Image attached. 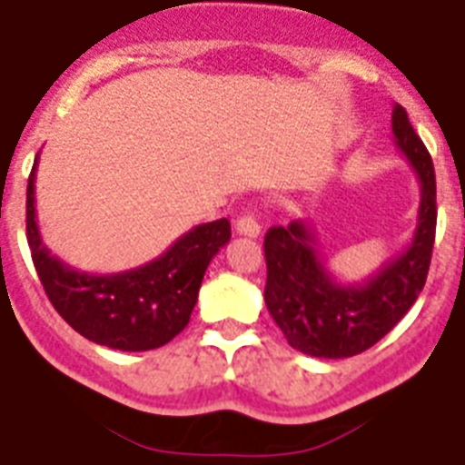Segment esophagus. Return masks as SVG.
<instances>
[{
    "label": "esophagus",
    "instance_id": "34e87169",
    "mask_svg": "<svg viewBox=\"0 0 465 465\" xmlns=\"http://www.w3.org/2000/svg\"><path fill=\"white\" fill-rule=\"evenodd\" d=\"M233 229H236V233L239 236H249V239H256V236H261V223L256 222V216L253 214H243L236 219V223H233Z\"/></svg>",
    "mask_w": 465,
    "mask_h": 465
}]
</instances>
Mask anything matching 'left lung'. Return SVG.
I'll return each instance as SVG.
<instances>
[{"instance_id":"left-lung-1","label":"left lung","mask_w":465,"mask_h":465,"mask_svg":"<svg viewBox=\"0 0 465 465\" xmlns=\"http://www.w3.org/2000/svg\"><path fill=\"white\" fill-rule=\"evenodd\" d=\"M391 133L421 184L416 229L401 253L364 281H338L322 259L318 232L308 222L268 229L266 308L302 355L320 360L360 355L380 342L421 293L436 233V177L431 154L409 123L407 110L391 108Z\"/></svg>"}]
</instances>
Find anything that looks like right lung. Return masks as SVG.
<instances>
[{"mask_svg": "<svg viewBox=\"0 0 465 465\" xmlns=\"http://www.w3.org/2000/svg\"><path fill=\"white\" fill-rule=\"evenodd\" d=\"M36 163L26 187V239L41 285L58 315L85 340L123 352H145L177 338L197 305L206 266L232 239L229 219L189 229L145 266L85 273L54 256L41 239L34 206Z\"/></svg>", "mask_w": 465, "mask_h": 465, "instance_id": "1", "label": "right lung"}]
</instances>
